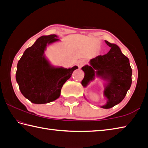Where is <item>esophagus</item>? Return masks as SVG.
Segmentation results:
<instances>
[{"instance_id":"esophagus-1","label":"esophagus","mask_w":148,"mask_h":148,"mask_svg":"<svg viewBox=\"0 0 148 148\" xmlns=\"http://www.w3.org/2000/svg\"><path fill=\"white\" fill-rule=\"evenodd\" d=\"M84 64V61L83 60H80L78 61L77 63V66H78V67H79V68H81V67H82V66H83Z\"/></svg>"}]
</instances>
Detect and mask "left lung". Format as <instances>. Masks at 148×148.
Masks as SVG:
<instances>
[{"instance_id":"left-lung-1","label":"left lung","mask_w":148,"mask_h":148,"mask_svg":"<svg viewBox=\"0 0 148 148\" xmlns=\"http://www.w3.org/2000/svg\"><path fill=\"white\" fill-rule=\"evenodd\" d=\"M111 49L106 55L91 59L90 65L81 68L84 77L81 84L86 88L95 77L103 81V95L107 101L100 106L110 109L120 103L127 95L132 84V70L129 59L123 54L119 46L105 40ZM84 99L86 100L85 96Z\"/></svg>"}]
</instances>
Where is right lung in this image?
<instances>
[{
  "label": "right lung",
  "instance_id": "1",
  "mask_svg": "<svg viewBox=\"0 0 148 148\" xmlns=\"http://www.w3.org/2000/svg\"><path fill=\"white\" fill-rule=\"evenodd\" d=\"M58 36H43L27 48L18 62L16 79L21 93L31 102L47 103L58 99L64 84L76 65L64 68L53 65L45 55L47 46L60 41Z\"/></svg>",
  "mask_w": 148,
  "mask_h": 148
}]
</instances>
